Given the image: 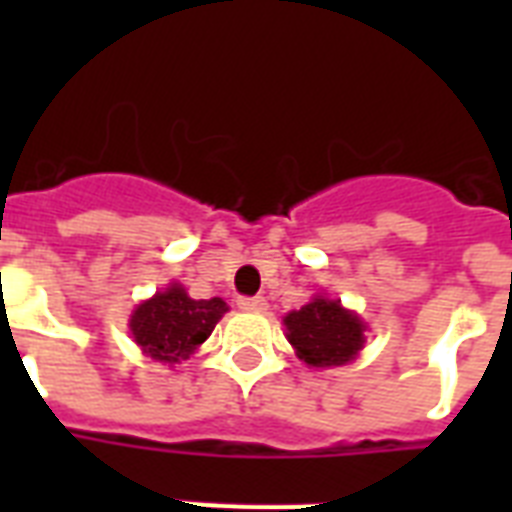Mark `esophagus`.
I'll return each mask as SVG.
<instances>
[{
	"mask_svg": "<svg viewBox=\"0 0 512 512\" xmlns=\"http://www.w3.org/2000/svg\"><path fill=\"white\" fill-rule=\"evenodd\" d=\"M241 311H249V313H265L268 311V300L265 297H239L236 300Z\"/></svg>",
	"mask_w": 512,
	"mask_h": 512,
	"instance_id": "34e87169",
	"label": "esophagus"
}]
</instances>
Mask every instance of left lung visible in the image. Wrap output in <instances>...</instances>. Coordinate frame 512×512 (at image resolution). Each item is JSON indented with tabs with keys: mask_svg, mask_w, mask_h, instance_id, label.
Wrapping results in <instances>:
<instances>
[{
	"mask_svg": "<svg viewBox=\"0 0 512 512\" xmlns=\"http://www.w3.org/2000/svg\"><path fill=\"white\" fill-rule=\"evenodd\" d=\"M287 340L308 366H342L364 348L366 324L340 300L316 295L300 311L284 316Z\"/></svg>",
	"mask_w": 512,
	"mask_h": 512,
	"instance_id": "left-lung-1",
	"label": "left lung"
}]
</instances>
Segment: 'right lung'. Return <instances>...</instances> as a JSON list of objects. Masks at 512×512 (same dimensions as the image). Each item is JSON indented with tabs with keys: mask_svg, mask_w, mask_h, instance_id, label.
I'll use <instances>...</instances> for the list:
<instances>
[{
	"mask_svg": "<svg viewBox=\"0 0 512 512\" xmlns=\"http://www.w3.org/2000/svg\"><path fill=\"white\" fill-rule=\"evenodd\" d=\"M228 305L220 297L193 300L180 284H170L132 311L130 332L143 353L164 364H180L212 335Z\"/></svg>",
	"mask_w": 512,
	"mask_h": 512,
	"instance_id": "right-lung-1",
	"label": "right lung"
}]
</instances>
